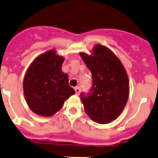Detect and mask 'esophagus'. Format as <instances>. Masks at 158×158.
I'll list each match as a JSON object with an SVG mask.
<instances>
[{"instance_id": "34e87169", "label": "esophagus", "mask_w": 158, "mask_h": 158, "mask_svg": "<svg viewBox=\"0 0 158 158\" xmlns=\"http://www.w3.org/2000/svg\"><path fill=\"white\" fill-rule=\"evenodd\" d=\"M74 90H75V92H76L77 94H79L81 92V88L80 87H76V88H74Z\"/></svg>"}]
</instances>
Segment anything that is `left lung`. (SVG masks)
<instances>
[{
	"instance_id": "1",
	"label": "left lung",
	"mask_w": 158,
	"mask_h": 158,
	"mask_svg": "<svg viewBox=\"0 0 158 158\" xmlns=\"http://www.w3.org/2000/svg\"><path fill=\"white\" fill-rule=\"evenodd\" d=\"M92 75L90 93L81 94L85 112L100 124L116 119L127 105L130 93L128 75L120 60L102 45L94 46L91 55L80 52Z\"/></svg>"
}]
</instances>
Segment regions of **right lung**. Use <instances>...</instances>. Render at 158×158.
<instances>
[{
  "mask_svg": "<svg viewBox=\"0 0 158 158\" xmlns=\"http://www.w3.org/2000/svg\"><path fill=\"white\" fill-rule=\"evenodd\" d=\"M64 58L50 49L38 56L24 77L25 101L33 112L49 117L62 109L67 99L75 94L62 71Z\"/></svg>",
  "mask_w": 158,
  "mask_h": 158,
  "instance_id": "right-lung-1",
  "label": "right lung"
}]
</instances>
